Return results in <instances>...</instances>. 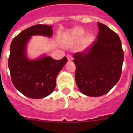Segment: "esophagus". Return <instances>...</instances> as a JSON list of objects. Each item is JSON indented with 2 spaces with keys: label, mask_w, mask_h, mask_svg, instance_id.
<instances>
[{
  "label": "esophagus",
  "mask_w": 133,
  "mask_h": 133,
  "mask_svg": "<svg viewBox=\"0 0 133 133\" xmlns=\"http://www.w3.org/2000/svg\"><path fill=\"white\" fill-rule=\"evenodd\" d=\"M67 57H68V59L69 61H71V60H73V57H72V56L70 54H68V55H67Z\"/></svg>",
  "instance_id": "obj_1"
}]
</instances>
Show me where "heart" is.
Wrapping results in <instances>:
<instances>
[{
  "label": "heart",
  "instance_id": "heart-1",
  "mask_svg": "<svg viewBox=\"0 0 133 133\" xmlns=\"http://www.w3.org/2000/svg\"><path fill=\"white\" fill-rule=\"evenodd\" d=\"M75 35H76V37H77V38H82V37L84 35V32L82 29H78V30L76 32V34ZM91 41H92L91 37H88L85 41V45H88L89 44H90Z\"/></svg>",
  "mask_w": 133,
  "mask_h": 133
}]
</instances>
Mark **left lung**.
<instances>
[{
	"mask_svg": "<svg viewBox=\"0 0 133 133\" xmlns=\"http://www.w3.org/2000/svg\"><path fill=\"white\" fill-rule=\"evenodd\" d=\"M97 38L90 46L73 55L75 80L80 91L92 97L108 92L120 80L124 51L117 34L98 22Z\"/></svg>",
	"mask_w": 133,
	"mask_h": 133,
	"instance_id": "obj_1",
	"label": "left lung"
}]
</instances>
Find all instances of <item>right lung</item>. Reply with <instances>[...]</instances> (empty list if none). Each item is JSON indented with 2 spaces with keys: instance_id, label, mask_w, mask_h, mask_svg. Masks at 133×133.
Wrapping results in <instances>:
<instances>
[{
  "instance_id": "add662e5",
  "label": "right lung",
  "mask_w": 133,
  "mask_h": 133,
  "mask_svg": "<svg viewBox=\"0 0 133 133\" xmlns=\"http://www.w3.org/2000/svg\"><path fill=\"white\" fill-rule=\"evenodd\" d=\"M53 27L37 24L17 35L10 45L8 67L13 85L25 96L42 98L50 95L56 87V78L68 61L66 57L54 60L44 56L29 60L25 55V45L32 35L51 37Z\"/></svg>"
}]
</instances>
